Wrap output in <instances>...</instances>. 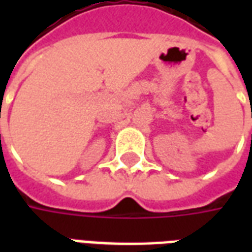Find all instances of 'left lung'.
<instances>
[{"instance_id":"obj_1","label":"left lung","mask_w":252,"mask_h":252,"mask_svg":"<svg viewBox=\"0 0 252 252\" xmlns=\"http://www.w3.org/2000/svg\"><path fill=\"white\" fill-rule=\"evenodd\" d=\"M251 136H252V135H251Z\"/></svg>"}]
</instances>
